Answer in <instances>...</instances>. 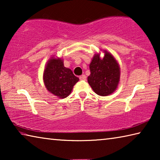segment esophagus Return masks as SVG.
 I'll list each match as a JSON object with an SVG mask.
<instances>
[{"label":"esophagus","instance_id":"1","mask_svg":"<svg viewBox=\"0 0 160 160\" xmlns=\"http://www.w3.org/2000/svg\"><path fill=\"white\" fill-rule=\"evenodd\" d=\"M80 79L81 80H86V75H82L81 76H80Z\"/></svg>","mask_w":160,"mask_h":160}]
</instances>
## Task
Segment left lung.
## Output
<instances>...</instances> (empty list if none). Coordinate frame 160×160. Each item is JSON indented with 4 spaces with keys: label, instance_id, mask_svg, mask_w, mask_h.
Here are the masks:
<instances>
[{
    "label": "left lung",
    "instance_id": "obj_1",
    "mask_svg": "<svg viewBox=\"0 0 160 160\" xmlns=\"http://www.w3.org/2000/svg\"><path fill=\"white\" fill-rule=\"evenodd\" d=\"M104 56L95 53L90 64V75L88 82L94 92L100 96H108L118 88L121 70L118 61L112 53L103 50Z\"/></svg>",
    "mask_w": 160,
    "mask_h": 160
}]
</instances>
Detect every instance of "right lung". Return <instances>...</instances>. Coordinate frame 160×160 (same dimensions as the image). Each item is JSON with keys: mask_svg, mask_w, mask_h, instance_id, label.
<instances>
[{"mask_svg": "<svg viewBox=\"0 0 160 160\" xmlns=\"http://www.w3.org/2000/svg\"><path fill=\"white\" fill-rule=\"evenodd\" d=\"M43 80L47 90L60 99L66 98L71 93L79 78L70 68L64 66L63 60L53 56L48 61L43 73Z\"/></svg>", "mask_w": 160, "mask_h": 160, "instance_id": "right-lung-1", "label": "right lung"}]
</instances>
